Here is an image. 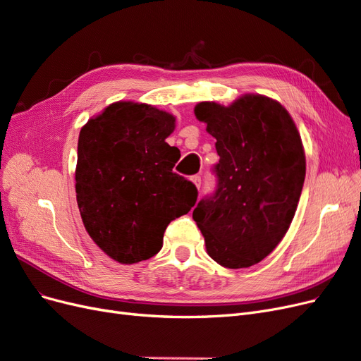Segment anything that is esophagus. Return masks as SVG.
<instances>
[{"label":"esophagus","instance_id":"esophagus-1","mask_svg":"<svg viewBox=\"0 0 361 361\" xmlns=\"http://www.w3.org/2000/svg\"><path fill=\"white\" fill-rule=\"evenodd\" d=\"M191 180L194 182L195 187L200 190V185H202V176H200V174H194V176H191Z\"/></svg>","mask_w":361,"mask_h":361}]
</instances>
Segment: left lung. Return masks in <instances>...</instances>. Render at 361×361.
<instances>
[{"mask_svg": "<svg viewBox=\"0 0 361 361\" xmlns=\"http://www.w3.org/2000/svg\"><path fill=\"white\" fill-rule=\"evenodd\" d=\"M220 155L212 167L214 192L192 211L206 250L224 268H248L265 259L286 235L305 178L301 138L279 102L248 94L221 106L200 102Z\"/></svg>", "mask_w": 361, "mask_h": 361, "instance_id": "8db88e82", "label": "left lung"}]
</instances>
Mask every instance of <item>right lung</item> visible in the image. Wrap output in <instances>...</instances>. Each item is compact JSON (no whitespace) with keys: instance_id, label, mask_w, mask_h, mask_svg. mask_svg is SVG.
Returning a JSON list of instances; mask_svg holds the SVG:
<instances>
[{"instance_id":"add662e5","label":"right lung","mask_w":361,"mask_h":361,"mask_svg":"<svg viewBox=\"0 0 361 361\" xmlns=\"http://www.w3.org/2000/svg\"><path fill=\"white\" fill-rule=\"evenodd\" d=\"M174 117L146 104L117 102L81 129L76 202L85 231L120 264L155 256L167 226L197 202L174 173L180 152L166 143Z\"/></svg>"}]
</instances>
